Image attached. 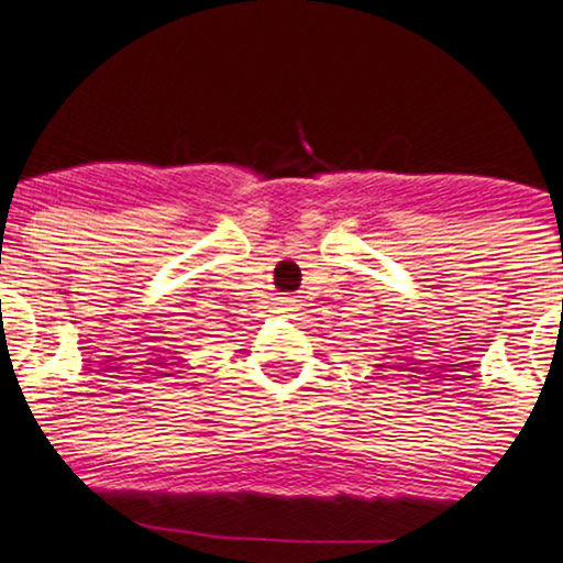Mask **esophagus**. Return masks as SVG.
<instances>
[{"mask_svg": "<svg viewBox=\"0 0 563 563\" xmlns=\"http://www.w3.org/2000/svg\"><path fill=\"white\" fill-rule=\"evenodd\" d=\"M294 307L296 299H290V296H280V299H277V312H290Z\"/></svg>", "mask_w": 563, "mask_h": 563, "instance_id": "esophagus-1", "label": "esophagus"}]
</instances>
